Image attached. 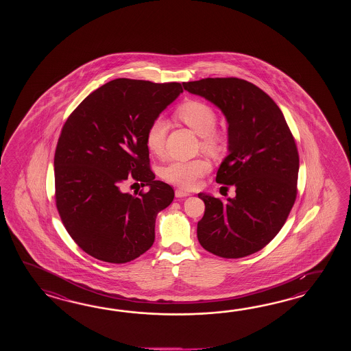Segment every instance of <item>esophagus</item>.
<instances>
[{
  "label": "esophagus",
  "instance_id": "esophagus-1",
  "mask_svg": "<svg viewBox=\"0 0 351 351\" xmlns=\"http://www.w3.org/2000/svg\"><path fill=\"white\" fill-rule=\"evenodd\" d=\"M188 195H191V194L186 192V191H183V189H177L176 191V197L177 198H183V197H188Z\"/></svg>",
  "mask_w": 351,
  "mask_h": 351
}]
</instances>
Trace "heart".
Here are the masks:
<instances>
[{
    "label": "heart",
    "instance_id": "b5f03b06",
    "mask_svg": "<svg viewBox=\"0 0 351 351\" xmlns=\"http://www.w3.org/2000/svg\"><path fill=\"white\" fill-rule=\"evenodd\" d=\"M176 115L201 136L202 149L212 156L222 153L226 147V135L215 129L216 112L208 104L201 100H186L177 108ZM167 132L168 123L163 118H156L150 123L145 133V144L153 154L162 156L165 153ZM209 171L210 163L206 158H194L189 160H171L165 165L162 176L174 186L193 189Z\"/></svg>",
    "mask_w": 351,
    "mask_h": 351
}]
</instances>
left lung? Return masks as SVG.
Returning a JSON list of instances; mask_svg holds the SVG:
<instances>
[{
	"label": "left lung",
	"mask_w": 351,
	"mask_h": 351,
	"mask_svg": "<svg viewBox=\"0 0 351 351\" xmlns=\"http://www.w3.org/2000/svg\"><path fill=\"white\" fill-rule=\"evenodd\" d=\"M183 88L223 112L230 154L216 182L236 188V197L226 201L198 194L206 209L197 237L210 254L246 257L269 245L290 215L298 195L296 143L276 103L252 82L207 77Z\"/></svg>",
	"instance_id": "1"
}]
</instances>
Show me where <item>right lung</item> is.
<instances>
[{
  "instance_id": "right-lung-1",
  "label": "right lung",
  "mask_w": 351,
  "mask_h": 351,
  "mask_svg": "<svg viewBox=\"0 0 351 351\" xmlns=\"http://www.w3.org/2000/svg\"><path fill=\"white\" fill-rule=\"evenodd\" d=\"M183 93L179 82L115 79L82 100L64 124L55 150V198L76 245L97 260L132 261L156 239V218L174 198L150 171L145 133ZM150 191L121 192L127 178Z\"/></svg>"
}]
</instances>
